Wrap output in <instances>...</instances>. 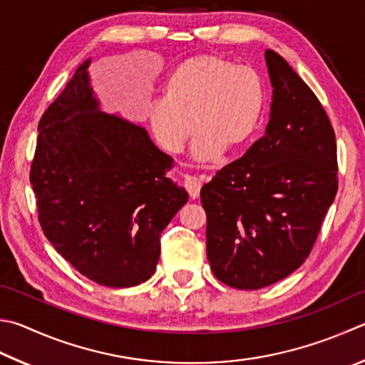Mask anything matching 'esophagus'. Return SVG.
I'll use <instances>...</instances> for the list:
<instances>
[{"label": "esophagus", "mask_w": 365, "mask_h": 365, "mask_svg": "<svg viewBox=\"0 0 365 365\" xmlns=\"http://www.w3.org/2000/svg\"><path fill=\"white\" fill-rule=\"evenodd\" d=\"M183 183H185V188H187L190 196L193 197V200H196V197L200 196L201 185H202L200 178L193 177V175H185V177H183Z\"/></svg>", "instance_id": "34e87169"}]
</instances>
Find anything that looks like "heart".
<instances>
[{
  "label": "heart",
  "mask_w": 365,
  "mask_h": 365,
  "mask_svg": "<svg viewBox=\"0 0 365 365\" xmlns=\"http://www.w3.org/2000/svg\"><path fill=\"white\" fill-rule=\"evenodd\" d=\"M263 108V83L254 68L202 54L169 73L163 98L148 103L147 121L156 142L169 153H180L195 123L193 158L210 163L225 148L246 147L260 125Z\"/></svg>",
  "instance_id": "b5f03b06"
}]
</instances>
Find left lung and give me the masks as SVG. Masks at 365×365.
<instances>
[{"mask_svg":"<svg viewBox=\"0 0 365 365\" xmlns=\"http://www.w3.org/2000/svg\"><path fill=\"white\" fill-rule=\"evenodd\" d=\"M264 58L273 86L264 135L201 190L210 268L244 290L271 286L307 260L339 190L326 110L277 52Z\"/></svg>","mask_w":365,"mask_h":365,"instance_id":"8db88e82","label":"left lung"}]
</instances>
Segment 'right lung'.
Here are the masks:
<instances>
[{"label":"right lung","instance_id":"right-lung-1","mask_svg":"<svg viewBox=\"0 0 365 365\" xmlns=\"http://www.w3.org/2000/svg\"><path fill=\"white\" fill-rule=\"evenodd\" d=\"M79 65L39 119L30 183L44 236L75 269L107 287L150 279L161 233L188 193L148 132L105 113Z\"/></svg>","mask_w":365,"mask_h":365}]
</instances>
